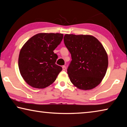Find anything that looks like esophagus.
Here are the masks:
<instances>
[{"mask_svg": "<svg viewBox=\"0 0 127 127\" xmlns=\"http://www.w3.org/2000/svg\"><path fill=\"white\" fill-rule=\"evenodd\" d=\"M62 68H63V70H65L66 66L65 65H63V66H62Z\"/></svg>", "mask_w": 127, "mask_h": 127, "instance_id": "obj_1", "label": "esophagus"}]
</instances>
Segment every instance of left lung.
<instances>
[{
	"mask_svg": "<svg viewBox=\"0 0 127 127\" xmlns=\"http://www.w3.org/2000/svg\"><path fill=\"white\" fill-rule=\"evenodd\" d=\"M64 42L71 54L67 69L71 82L83 90L99 85L108 66L107 55L101 42L92 36L73 34H66Z\"/></svg>",
	"mask_w": 127,
	"mask_h": 127,
	"instance_id": "left-lung-1",
	"label": "left lung"
}]
</instances>
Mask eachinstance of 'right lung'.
<instances>
[{"mask_svg":"<svg viewBox=\"0 0 127 127\" xmlns=\"http://www.w3.org/2000/svg\"><path fill=\"white\" fill-rule=\"evenodd\" d=\"M63 38L62 33H41L25 43L19 55L18 67L27 84L43 89L55 81L62 68L55 64L58 55L54 50Z\"/></svg>","mask_w":127,"mask_h":127,"instance_id":"obj_1","label":"right lung"}]
</instances>
